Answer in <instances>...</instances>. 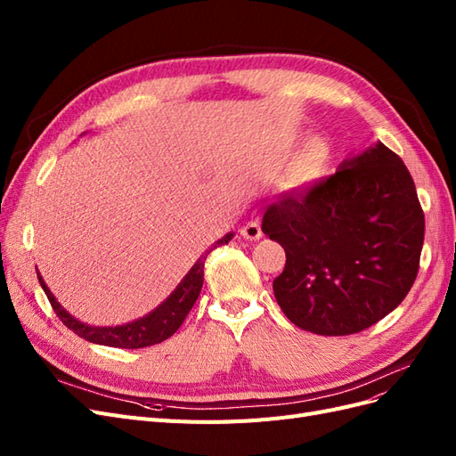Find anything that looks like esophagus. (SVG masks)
Instances as JSON below:
<instances>
[{"instance_id":"esophagus-1","label":"esophagus","mask_w":456,"mask_h":456,"mask_svg":"<svg viewBox=\"0 0 456 456\" xmlns=\"http://www.w3.org/2000/svg\"><path fill=\"white\" fill-rule=\"evenodd\" d=\"M241 236L245 240L249 241H256L262 238V228H260V223L258 220H251V223H247L243 228H241Z\"/></svg>"}]
</instances>
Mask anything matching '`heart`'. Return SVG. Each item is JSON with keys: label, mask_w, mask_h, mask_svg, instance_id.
I'll return each instance as SVG.
<instances>
[{"label": "heart", "mask_w": 456, "mask_h": 456, "mask_svg": "<svg viewBox=\"0 0 456 456\" xmlns=\"http://www.w3.org/2000/svg\"><path fill=\"white\" fill-rule=\"evenodd\" d=\"M327 158V146L322 139H310L297 154L287 161L281 181L289 190H300L314 183L322 173Z\"/></svg>", "instance_id": "heart-1"}]
</instances>
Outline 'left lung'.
Returning a JSON list of instances; mask_svg holds the SVG:
<instances>
[{
  "label": "left lung",
  "instance_id": "1",
  "mask_svg": "<svg viewBox=\"0 0 456 456\" xmlns=\"http://www.w3.org/2000/svg\"><path fill=\"white\" fill-rule=\"evenodd\" d=\"M262 232L285 249L273 295L297 327L344 337L395 310L417 280L424 213L405 163L382 142L272 203Z\"/></svg>",
  "mask_w": 456,
  "mask_h": 456
}]
</instances>
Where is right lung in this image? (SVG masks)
Returning a JSON list of instances; mask_svg holds the SVG:
<instances>
[{
  "label": "right lung",
  "instance_id": "obj_1",
  "mask_svg": "<svg viewBox=\"0 0 456 456\" xmlns=\"http://www.w3.org/2000/svg\"><path fill=\"white\" fill-rule=\"evenodd\" d=\"M233 233H226L223 240H218L216 243L211 245V249H207L205 255H201L198 258V262L194 266L190 268V272L184 275L183 281L176 285L175 291L165 298L161 305L151 310L148 315L141 317V320L126 323V325H118V327H93V325H86L81 323L76 317H72L68 314L57 298L53 297V293L49 291V287L45 285L44 278L37 273V280L44 287V291L51 302L53 310L57 312L59 320L70 329L74 333L81 338H86L89 342L94 344H102V346H112V348H127V350H134V348H146L151 346V344H159L165 338H169L171 335L176 333V329L183 325V322L186 320L188 312L191 310V306L196 305V300L200 297L201 285H203V266H205V258L216 247L224 245L232 240Z\"/></svg>",
  "mask_w": 456,
  "mask_h": 456
}]
</instances>
